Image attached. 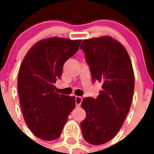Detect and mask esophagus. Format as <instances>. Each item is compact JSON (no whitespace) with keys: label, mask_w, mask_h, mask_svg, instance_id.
Here are the masks:
<instances>
[{"label":"esophagus","mask_w":154,"mask_h":154,"mask_svg":"<svg viewBox=\"0 0 154 154\" xmlns=\"http://www.w3.org/2000/svg\"><path fill=\"white\" fill-rule=\"evenodd\" d=\"M82 102V98L81 97H75V103H76V106L79 107Z\"/></svg>","instance_id":"1"}]
</instances>
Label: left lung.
<instances>
[{"label":"left lung","instance_id":"left-lung-1","mask_svg":"<svg viewBox=\"0 0 154 154\" xmlns=\"http://www.w3.org/2000/svg\"><path fill=\"white\" fill-rule=\"evenodd\" d=\"M93 82L102 84L96 99L85 97L82 107L86 117L81 123L82 136L89 144L106 143L118 133L130 109L134 90L133 66L126 49L110 37L84 40Z\"/></svg>","mask_w":154,"mask_h":154}]
</instances>
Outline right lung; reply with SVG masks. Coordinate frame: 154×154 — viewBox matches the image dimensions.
Segmentation results:
<instances>
[{"label":"right lung","instance_id":"1","mask_svg":"<svg viewBox=\"0 0 154 154\" xmlns=\"http://www.w3.org/2000/svg\"><path fill=\"white\" fill-rule=\"evenodd\" d=\"M81 42L59 37L42 40L29 49L20 65L17 87L23 116L32 134L44 141L60 136L75 108L74 97L57 94L54 84Z\"/></svg>","mask_w":154,"mask_h":154}]
</instances>
